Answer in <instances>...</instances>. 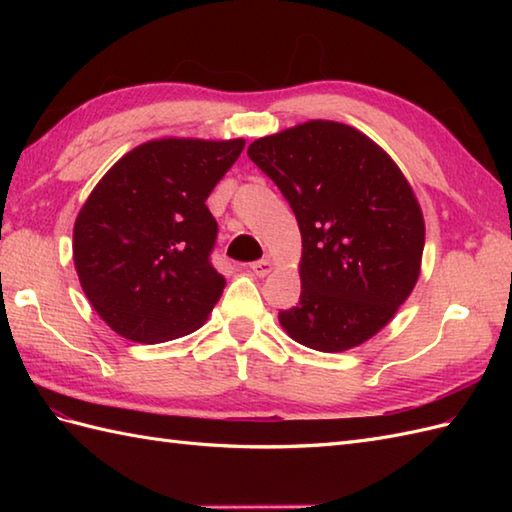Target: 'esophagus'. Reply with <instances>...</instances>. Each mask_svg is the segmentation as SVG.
<instances>
[{"label":"esophagus","mask_w":512,"mask_h":512,"mask_svg":"<svg viewBox=\"0 0 512 512\" xmlns=\"http://www.w3.org/2000/svg\"><path fill=\"white\" fill-rule=\"evenodd\" d=\"M270 270H273V264H270L268 259H259V262L250 264V273L257 275V277H266Z\"/></svg>","instance_id":"1"}]
</instances>
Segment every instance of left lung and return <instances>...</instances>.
Instances as JSON below:
<instances>
[{"mask_svg":"<svg viewBox=\"0 0 512 512\" xmlns=\"http://www.w3.org/2000/svg\"><path fill=\"white\" fill-rule=\"evenodd\" d=\"M248 158L284 193L301 231V297L279 323L319 352L372 339L420 275L424 220L407 178L372 138L334 121L259 138Z\"/></svg>","mask_w":512,"mask_h":512,"instance_id":"1","label":"left lung"}]
</instances>
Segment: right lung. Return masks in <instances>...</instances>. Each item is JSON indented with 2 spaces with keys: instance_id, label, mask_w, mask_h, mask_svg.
<instances>
[{
  "instance_id": "add662e5",
  "label": "right lung",
  "mask_w": 512,
  "mask_h": 512,
  "mask_svg": "<svg viewBox=\"0 0 512 512\" xmlns=\"http://www.w3.org/2000/svg\"><path fill=\"white\" fill-rule=\"evenodd\" d=\"M244 140L160 138L129 151L96 184L74 222L85 297L136 343L191 334L222 297L211 264L217 222L206 198Z\"/></svg>"
}]
</instances>
